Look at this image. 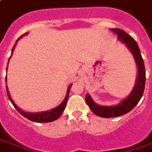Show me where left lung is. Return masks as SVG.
I'll use <instances>...</instances> for the list:
<instances>
[{
  "mask_svg": "<svg viewBox=\"0 0 152 152\" xmlns=\"http://www.w3.org/2000/svg\"><path fill=\"white\" fill-rule=\"evenodd\" d=\"M114 33H115L118 37L117 39L121 41V42L125 43L127 48L130 50L134 58H135V64L137 67V76L134 88L132 89L131 94L122 99L119 104L111 106H105L98 104L93 100L89 94H86L85 101L87 103L88 107L96 115L103 118H112V117L121 116L130 112L134 107L138 104L140 99L143 95L144 89H145V69L144 65V61L140 54V51L138 44L126 31L118 29V28H112L110 29Z\"/></svg>",
  "mask_w": 152,
  "mask_h": 152,
  "instance_id": "8db88e82",
  "label": "left lung"
}]
</instances>
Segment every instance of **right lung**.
<instances>
[{"label":"right lung","mask_w":152,"mask_h":152,"mask_svg":"<svg viewBox=\"0 0 152 152\" xmlns=\"http://www.w3.org/2000/svg\"><path fill=\"white\" fill-rule=\"evenodd\" d=\"M28 34V32H26L24 33L23 35H21L18 39L16 42L15 45L13 46L12 50V54H11V57H12V53L14 52V49H15V47L17 46V43L18 41L20 40L21 38H22V37H25ZM11 57L9 58L8 59V64H9V60L11 58ZM7 68H8V64H7ZM7 81V78L6 77V82ZM72 87V84H70L69 87H68V89H67V94L66 96L64 98V99L63 100V102L60 104L59 105H58L57 107H55L53 109L50 110H48V111H42V112H26L24 110H21L19 107L17 106V104H15V102L13 101V99L11 97L10 95V93H9V90H8V88H7V95H8V98L10 99V101L12 102V104H13V106L15 107V109L17 110V111L19 112L21 114V115H23L24 117H26V119L30 120V121H33V122H38V123H46V122H52V121H56L57 119H58L61 115L63 114L64 112V109L66 107V104H67V101H68V99H69V91H70V88Z\"/></svg>","instance_id":"obj_1"}]
</instances>
